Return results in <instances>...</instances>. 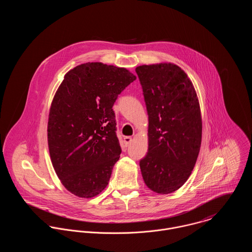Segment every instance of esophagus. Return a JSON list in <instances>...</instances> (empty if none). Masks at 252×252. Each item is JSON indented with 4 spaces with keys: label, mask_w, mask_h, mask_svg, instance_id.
<instances>
[{
    "label": "esophagus",
    "mask_w": 252,
    "mask_h": 252,
    "mask_svg": "<svg viewBox=\"0 0 252 252\" xmlns=\"http://www.w3.org/2000/svg\"><path fill=\"white\" fill-rule=\"evenodd\" d=\"M132 141H133V140H132L131 137H125V138H124V144H125L126 146H128L129 144H131Z\"/></svg>",
    "instance_id": "1"
}]
</instances>
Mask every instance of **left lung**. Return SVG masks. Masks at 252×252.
Here are the masks:
<instances>
[{"mask_svg": "<svg viewBox=\"0 0 252 252\" xmlns=\"http://www.w3.org/2000/svg\"><path fill=\"white\" fill-rule=\"evenodd\" d=\"M148 114V152L140 161L146 186L169 194L188 180L202 142V117L191 80L172 63L136 68Z\"/></svg>", "mask_w": 252, "mask_h": 252, "instance_id": "obj_1", "label": "left lung"}]
</instances>
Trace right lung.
I'll use <instances>...</instances> for the list:
<instances>
[{"instance_id":"add662e5","label":"right lung","mask_w":252,"mask_h":252,"mask_svg":"<svg viewBox=\"0 0 252 252\" xmlns=\"http://www.w3.org/2000/svg\"><path fill=\"white\" fill-rule=\"evenodd\" d=\"M136 78L99 62L65 74L50 107L47 140L55 173L73 195L92 198L107 187L121 153L112 107Z\"/></svg>"}]
</instances>
